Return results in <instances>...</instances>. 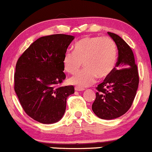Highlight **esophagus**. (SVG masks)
Masks as SVG:
<instances>
[{"label": "esophagus", "mask_w": 152, "mask_h": 152, "mask_svg": "<svg viewBox=\"0 0 152 152\" xmlns=\"http://www.w3.org/2000/svg\"><path fill=\"white\" fill-rule=\"evenodd\" d=\"M83 90H84V88H81V87H79V86L75 87V91H83Z\"/></svg>", "instance_id": "34e87169"}]
</instances>
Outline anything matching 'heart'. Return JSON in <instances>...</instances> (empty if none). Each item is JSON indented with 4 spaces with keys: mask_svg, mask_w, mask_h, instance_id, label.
<instances>
[{
    "mask_svg": "<svg viewBox=\"0 0 152 152\" xmlns=\"http://www.w3.org/2000/svg\"><path fill=\"white\" fill-rule=\"evenodd\" d=\"M117 47L109 37H85L74 45V50H68L63 58L66 72L74 74L82 66L85 68L76 73L69 81L81 87L91 86L99 78L107 77L111 74L117 60Z\"/></svg>",
    "mask_w": 152,
    "mask_h": 152,
    "instance_id": "b5f03b06",
    "label": "heart"
}]
</instances>
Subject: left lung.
Returning a JSON list of instances; mask_svg holds the SVG:
<instances>
[{"mask_svg": "<svg viewBox=\"0 0 152 152\" xmlns=\"http://www.w3.org/2000/svg\"><path fill=\"white\" fill-rule=\"evenodd\" d=\"M118 48L116 67L96 87L92 110L98 117L110 120L122 116L132 106L139 86L137 65L132 48L122 38L108 32Z\"/></svg>", "mask_w": 152, "mask_h": 152, "instance_id": "8db88e82", "label": "left lung"}]
</instances>
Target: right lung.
<instances>
[{"label":"right lung","mask_w":152,"mask_h":152,"mask_svg":"<svg viewBox=\"0 0 152 152\" xmlns=\"http://www.w3.org/2000/svg\"><path fill=\"white\" fill-rule=\"evenodd\" d=\"M73 36L53 34L38 38L19 57L14 90L28 116L42 124H53L64 116L73 86H61L66 78L63 58Z\"/></svg>","instance_id":"1"}]
</instances>
